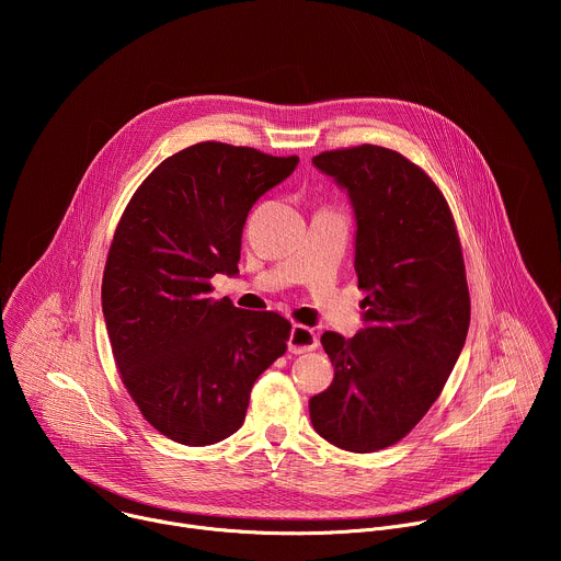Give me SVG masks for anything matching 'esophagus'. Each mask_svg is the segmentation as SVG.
I'll return each mask as SVG.
<instances>
[{
  "instance_id": "1",
  "label": "esophagus",
  "mask_w": 561,
  "mask_h": 561,
  "mask_svg": "<svg viewBox=\"0 0 561 561\" xmlns=\"http://www.w3.org/2000/svg\"><path fill=\"white\" fill-rule=\"evenodd\" d=\"M319 340L314 335L312 329L308 327H301V324H295L293 331H290V340H288V351L299 355V353H308L312 348H317Z\"/></svg>"
}]
</instances>
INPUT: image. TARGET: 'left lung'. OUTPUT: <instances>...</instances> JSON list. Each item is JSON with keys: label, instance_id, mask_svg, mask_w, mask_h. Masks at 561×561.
<instances>
[{"label": "left lung", "instance_id": "1", "mask_svg": "<svg viewBox=\"0 0 561 561\" xmlns=\"http://www.w3.org/2000/svg\"><path fill=\"white\" fill-rule=\"evenodd\" d=\"M346 191L364 329L327 331L333 383L310 397L312 428L351 453L407 437L439 397L470 324V297L450 208L404 154L362 144L312 157Z\"/></svg>", "mask_w": 561, "mask_h": 561}]
</instances>
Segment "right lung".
Returning <instances> with one entry per match:
<instances>
[{
  "mask_svg": "<svg viewBox=\"0 0 561 561\" xmlns=\"http://www.w3.org/2000/svg\"><path fill=\"white\" fill-rule=\"evenodd\" d=\"M297 164L202 141L164 159L117 224L102 282L115 364L146 422L178 444L232 435L255 379L286 353L288 319L213 299L210 279L239 273L249 210Z\"/></svg>",
  "mask_w": 561,
  "mask_h": 561,
  "instance_id": "add662e5",
  "label": "right lung"
}]
</instances>
